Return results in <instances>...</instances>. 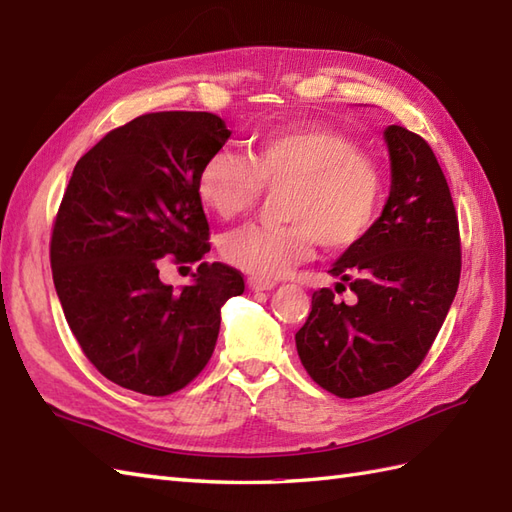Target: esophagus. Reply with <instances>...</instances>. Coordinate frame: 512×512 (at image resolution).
I'll use <instances>...</instances> for the list:
<instances>
[{"label":"esophagus","mask_w":512,"mask_h":512,"mask_svg":"<svg viewBox=\"0 0 512 512\" xmlns=\"http://www.w3.org/2000/svg\"><path fill=\"white\" fill-rule=\"evenodd\" d=\"M247 286H249V289H252V291H271L273 289V286H276V282H271V280H260V278H252V276H249L247 278Z\"/></svg>","instance_id":"34e87169"}]
</instances>
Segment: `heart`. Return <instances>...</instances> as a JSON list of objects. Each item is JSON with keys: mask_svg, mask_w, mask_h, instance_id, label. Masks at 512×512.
I'll list each match as a JSON object with an SVG mask.
<instances>
[{"mask_svg": "<svg viewBox=\"0 0 512 512\" xmlns=\"http://www.w3.org/2000/svg\"><path fill=\"white\" fill-rule=\"evenodd\" d=\"M282 193L280 226H247L221 239V256L252 278L276 280L313 254L321 241L345 249L363 241L384 202V173L350 136L323 126L271 130L249 154L219 147L197 173V195L219 219H236Z\"/></svg>", "mask_w": 512, "mask_h": 512, "instance_id": "b5f03b06", "label": "heart"}]
</instances>
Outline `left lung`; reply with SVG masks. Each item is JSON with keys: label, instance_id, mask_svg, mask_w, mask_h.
<instances>
[{"label": "left lung", "instance_id": "obj_1", "mask_svg": "<svg viewBox=\"0 0 512 512\" xmlns=\"http://www.w3.org/2000/svg\"><path fill=\"white\" fill-rule=\"evenodd\" d=\"M384 139L393 173L389 202L365 239L330 269L350 284L356 302H339L332 289L315 291L295 334L308 376L343 400L391 389L423 363L463 265L452 193L430 145L402 126L386 128Z\"/></svg>", "mask_w": 512, "mask_h": 512}]
</instances>
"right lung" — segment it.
Returning <instances> with one entry per match:
<instances>
[{
  "label": "right lung",
  "instance_id": "obj_1",
  "mask_svg": "<svg viewBox=\"0 0 512 512\" xmlns=\"http://www.w3.org/2000/svg\"><path fill=\"white\" fill-rule=\"evenodd\" d=\"M228 136L213 112H147L71 173L49 241L54 286L84 356L123 389L165 397L191 384L215 352L221 306L245 291L241 271L202 263L197 173ZM167 262H197L196 282L162 285Z\"/></svg>",
  "mask_w": 512,
  "mask_h": 512
}]
</instances>
